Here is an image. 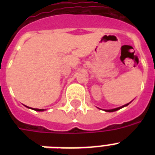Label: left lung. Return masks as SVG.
<instances>
[{
	"mask_svg": "<svg viewBox=\"0 0 155 155\" xmlns=\"http://www.w3.org/2000/svg\"><path fill=\"white\" fill-rule=\"evenodd\" d=\"M129 103L126 104V105H123V106H121V107H119V108H116V109H105L104 111H105V112H109V113H111V112H115V111H117L119 110V109H122V108H124L125 107V106H127V105H128Z\"/></svg>",
	"mask_w": 155,
	"mask_h": 155,
	"instance_id": "left-lung-1",
	"label": "left lung"
}]
</instances>
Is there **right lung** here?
Here are the masks:
<instances>
[{
  "label": "right lung",
  "instance_id": "right-lung-1",
  "mask_svg": "<svg viewBox=\"0 0 155 155\" xmlns=\"http://www.w3.org/2000/svg\"><path fill=\"white\" fill-rule=\"evenodd\" d=\"M27 107H28V106H27ZM34 109V110H35V111H43L44 110V109Z\"/></svg>",
  "mask_w": 155,
  "mask_h": 155
}]
</instances>
